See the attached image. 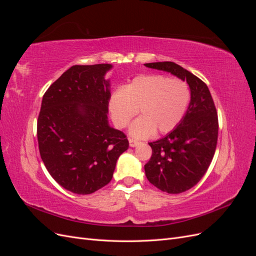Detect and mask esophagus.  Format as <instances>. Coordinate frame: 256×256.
<instances>
[{"label":"esophagus","mask_w":256,"mask_h":256,"mask_svg":"<svg viewBox=\"0 0 256 256\" xmlns=\"http://www.w3.org/2000/svg\"><path fill=\"white\" fill-rule=\"evenodd\" d=\"M138 144V142L136 140H134V138H129V146L130 147H136Z\"/></svg>","instance_id":"esophagus-1"}]
</instances>
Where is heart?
<instances>
[{
    "instance_id": "1",
    "label": "heart",
    "mask_w": 256,
    "mask_h": 256,
    "mask_svg": "<svg viewBox=\"0 0 256 256\" xmlns=\"http://www.w3.org/2000/svg\"><path fill=\"white\" fill-rule=\"evenodd\" d=\"M189 85L164 74L138 76L109 98V112L114 125L125 128L140 111L142 116L129 127V134L145 138L156 132L164 134L180 122L190 104Z\"/></svg>"
}]
</instances>
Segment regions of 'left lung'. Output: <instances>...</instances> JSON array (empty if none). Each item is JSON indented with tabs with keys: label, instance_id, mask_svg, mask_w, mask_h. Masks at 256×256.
I'll use <instances>...</instances> for the list:
<instances>
[{
	"label": "left lung",
	"instance_id": "obj_1",
	"mask_svg": "<svg viewBox=\"0 0 256 256\" xmlns=\"http://www.w3.org/2000/svg\"><path fill=\"white\" fill-rule=\"evenodd\" d=\"M145 67L170 72L188 83L191 99L177 127L148 143L152 157L144 166L147 180L161 191L177 194L191 189L204 176L218 140V116L207 85L173 62L146 63Z\"/></svg>",
	"mask_w": 256,
	"mask_h": 256
}]
</instances>
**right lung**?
Listing matches in <instances>:
<instances>
[{
  "label": "right lung",
  "instance_id": "obj_1",
  "mask_svg": "<svg viewBox=\"0 0 256 256\" xmlns=\"http://www.w3.org/2000/svg\"><path fill=\"white\" fill-rule=\"evenodd\" d=\"M111 64L74 65L44 92L37 120L40 157L60 186L90 194L109 184L129 142L108 120Z\"/></svg>",
  "mask_w": 256,
  "mask_h": 256
}]
</instances>
